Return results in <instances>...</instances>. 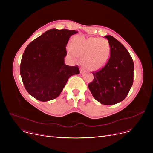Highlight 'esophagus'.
<instances>
[{
    "label": "esophagus",
    "mask_w": 153,
    "mask_h": 153,
    "mask_svg": "<svg viewBox=\"0 0 153 153\" xmlns=\"http://www.w3.org/2000/svg\"><path fill=\"white\" fill-rule=\"evenodd\" d=\"M83 72H84V69L82 68H80V72H81V73H82Z\"/></svg>",
    "instance_id": "34e87169"
}]
</instances>
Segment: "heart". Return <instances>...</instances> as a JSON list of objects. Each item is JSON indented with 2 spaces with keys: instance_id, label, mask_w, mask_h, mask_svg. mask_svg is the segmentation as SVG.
I'll use <instances>...</instances> for the list:
<instances>
[{
  "instance_id": "1",
  "label": "heart",
  "mask_w": 153,
  "mask_h": 153,
  "mask_svg": "<svg viewBox=\"0 0 153 153\" xmlns=\"http://www.w3.org/2000/svg\"><path fill=\"white\" fill-rule=\"evenodd\" d=\"M69 54L74 61L77 60V56L82 58V65L87 69L97 71L107 62L110 46L104 38L77 37L72 40Z\"/></svg>"
}]
</instances>
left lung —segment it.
I'll list each match as a JSON object with an SVG mask.
<instances>
[{
	"label": "left lung",
	"instance_id": "obj_1",
	"mask_svg": "<svg viewBox=\"0 0 153 153\" xmlns=\"http://www.w3.org/2000/svg\"><path fill=\"white\" fill-rule=\"evenodd\" d=\"M110 46V58L102 69L93 72L88 87L102 104L111 105L123 100L133 83L134 63L125 47L110 35L105 36Z\"/></svg>",
	"mask_w": 153,
	"mask_h": 153
}]
</instances>
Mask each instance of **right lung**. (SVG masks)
Wrapping results in <instances>:
<instances>
[{"label":"right lung","mask_w":153,"mask_h":153,"mask_svg":"<svg viewBox=\"0 0 153 153\" xmlns=\"http://www.w3.org/2000/svg\"><path fill=\"white\" fill-rule=\"evenodd\" d=\"M76 30L51 29L26 48L20 64V74L25 89L36 99L46 102L58 97L68 79L79 74L77 66L64 63L66 47Z\"/></svg>","instance_id":"obj_1"}]
</instances>
